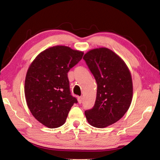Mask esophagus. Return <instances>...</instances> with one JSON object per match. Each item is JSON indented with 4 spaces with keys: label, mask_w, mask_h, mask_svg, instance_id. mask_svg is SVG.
<instances>
[{
    "label": "esophagus",
    "mask_w": 160,
    "mask_h": 160,
    "mask_svg": "<svg viewBox=\"0 0 160 160\" xmlns=\"http://www.w3.org/2000/svg\"><path fill=\"white\" fill-rule=\"evenodd\" d=\"M78 102H79V103H81V102H82V97H78Z\"/></svg>",
    "instance_id": "obj_1"
}]
</instances>
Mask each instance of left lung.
Here are the masks:
<instances>
[{
    "mask_svg": "<svg viewBox=\"0 0 160 160\" xmlns=\"http://www.w3.org/2000/svg\"><path fill=\"white\" fill-rule=\"evenodd\" d=\"M83 59L97 83L95 103L85 115L91 126L105 128L119 121L131 104V73L122 58L108 48L90 50Z\"/></svg>",
    "mask_w": 160,
    "mask_h": 160,
    "instance_id": "obj_1",
    "label": "left lung"
}]
</instances>
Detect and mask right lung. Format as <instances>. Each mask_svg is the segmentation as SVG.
I'll return each mask as SVG.
<instances>
[{
	"mask_svg": "<svg viewBox=\"0 0 160 160\" xmlns=\"http://www.w3.org/2000/svg\"><path fill=\"white\" fill-rule=\"evenodd\" d=\"M83 52L57 45L41 52L26 74L25 96L34 118L48 128L64 124L77 100L70 94L68 72L82 58Z\"/></svg>",
	"mask_w": 160,
	"mask_h": 160,
	"instance_id": "1",
	"label": "right lung"
}]
</instances>
